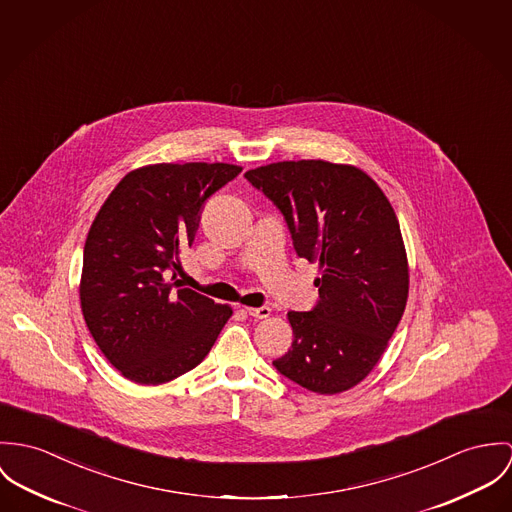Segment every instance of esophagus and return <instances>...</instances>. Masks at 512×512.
<instances>
[{
	"label": "esophagus",
	"instance_id": "esophagus-1",
	"mask_svg": "<svg viewBox=\"0 0 512 512\" xmlns=\"http://www.w3.org/2000/svg\"><path fill=\"white\" fill-rule=\"evenodd\" d=\"M249 316L257 318V320H263V318H269L271 316V308L269 306H259V308H247Z\"/></svg>",
	"mask_w": 512,
	"mask_h": 512
}]
</instances>
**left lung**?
Returning a JSON list of instances; mask_svg holds the SVG:
<instances>
[{
	"instance_id": "1",
	"label": "left lung",
	"mask_w": 512,
	"mask_h": 512,
	"mask_svg": "<svg viewBox=\"0 0 512 512\" xmlns=\"http://www.w3.org/2000/svg\"><path fill=\"white\" fill-rule=\"evenodd\" d=\"M245 178L281 210L296 255L320 269V300L310 312H288L294 338L273 365L312 393H343L379 363L406 306L397 214L379 184L351 165L283 161Z\"/></svg>"
}]
</instances>
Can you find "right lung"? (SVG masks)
<instances>
[{
	"label": "right lung",
	"instance_id": "add662e5",
	"mask_svg": "<svg viewBox=\"0 0 512 512\" xmlns=\"http://www.w3.org/2000/svg\"><path fill=\"white\" fill-rule=\"evenodd\" d=\"M239 172L228 163L135 169L92 222L80 306L100 351L125 379L161 385L194 369L233 314L229 304L182 288L176 271L204 202Z\"/></svg>",
	"mask_w": 512,
	"mask_h": 512
}]
</instances>
